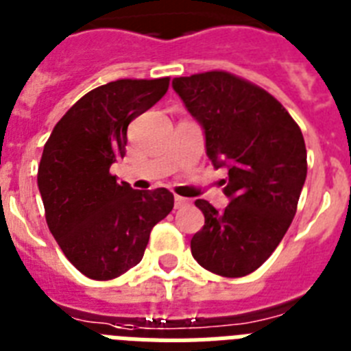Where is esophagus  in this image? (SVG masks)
<instances>
[{"label":"esophagus","mask_w":351,"mask_h":351,"mask_svg":"<svg viewBox=\"0 0 351 351\" xmlns=\"http://www.w3.org/2000/svg\"><path fill=\"white\" fill-rule=\"evenodd\" d=\"M191 205V201L185 199L182 196H175V208H185V206Z\"/></svg>","instance_id":"obj_1"}]
</instances>
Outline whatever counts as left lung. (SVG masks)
Returning <instances> with one entry per match:
<instances>
[{"instance_id":"8db88e82","label":"left lung","mask_w":351,"mask_h":351,"mask_svg":"<svg viewBox=\"0 0 351 351\" xmlns=\"http://www.w3.org/2000/svg\"><path fill=\"white\" fill-rule=\"evenodd\" d=\"M173 90L205 134L213 167H226L224 210L196 199L205 226L194 260L222 277H243L276 251L297 212L307 175L304 136L270 93L228 72L173 79Z\"/></svg>"}]
</instances>
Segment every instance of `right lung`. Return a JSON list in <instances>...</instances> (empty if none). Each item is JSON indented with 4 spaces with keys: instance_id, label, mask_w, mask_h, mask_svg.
Here are the masks:
<instances>
[{
    "instance_id": "1",
    "label": "right lung",
    "mask_w": 351,
    "mask_h": 351,
    "mask_svg": "<svg viewBox=\"0 0 351 351\" xmlns=\"http://www.w3.org/2000/svg\"><path fill=\"white\" fill-rule=\"evenodd\" d=\"M169 77L120 79L91 90L58 121L44 146L38 191L66 260L108 281L143 260L150 233L173 210L167 189L134 191L109 167L125 157L129 123L166 95Z\"/></svg>"
}]
</instances>
